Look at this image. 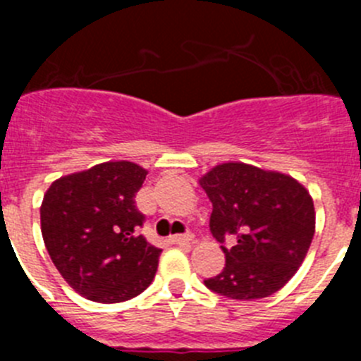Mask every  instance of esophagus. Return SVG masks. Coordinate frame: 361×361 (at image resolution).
Instances as JSON below:
<instances>
[{
	"mask_svg": "<svg viewBox=\"0 0 361 361\" xmlns=\"http://www.w3.org/2000/svg\"><path fill=\"white\" fill-rule=\"evenodd\" d=\"M191 240H193L191 235H173V237H170L171 244H190Z\"/></svg>",
	"mask_w": 361,
	"mask_h": 361,
	"instance_id": "1",
	"label": "esophagus"
}]
</instances>
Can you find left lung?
Listing matches in <instances>:
<instances>
[{
	"label": "left lung",
	"instance_id": "1",
	"mask_svg": "<svg viewBox=\"0 0 361 361\" xmlns=\"http://www.w3.org/2000/svg\"><path fill=\"white\" fill-rule=\"evenodd\" d=\"M213 204L209 229L226 255L206 288L233 300L266 298L293 279L309 251L317 213L291 175L245 162H222L199 178Z\"/></svg>",
	"mask_w": 361,
	"mask_h": 361
}]
</instances>
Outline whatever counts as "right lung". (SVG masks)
<instances>
[{
    "label": "right lung",
    "instance_id": "1",
    "mask_svg": "<svg viewBox=\"0 0 361 361\" xmlns=\"http://www.w3.org/2000/svg\"><path fill=\"white\" fill-rule=\"evenodd\" d=\"M148 171L110 161L50 184L41 202V233L70 288L99 304L141 295L157 273L161 250L137 233L145 215L135 193Z\"/></svg>",
    "mask_w": 361,
    "mask_h": 361
}]
</instances>
